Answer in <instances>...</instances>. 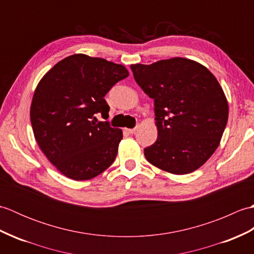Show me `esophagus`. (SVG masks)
Masks as SVG:
<instances>
[{
	"mask_svg": "<svg viewBox=\"0 0 254 254\" xmlns=\"http://www.w3.org/2000/svg\"><path fill=\"white\" fill-rule=\"evenodd\" d=\"M124 131H126L128 134H133V133H135L136 127H134V128H126V130H124Z\"/></svg>",
	"mask_w": 254,
	"mask_h": 254,
	"instance_id": "obj_1",
	"label": "esophagus"
}]
</instances>
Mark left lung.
Masks as SVG:
<instances>
[{
  "instance_id": "obj_1",
  "label": "left lung",
  "mask_w": 254,
  "mask_h": 254,
  "mask_svg": "<svg viewBox=\"0 0 254 254\" xmlns=\"http://www.w3.org/2000/svg\"><path fill=\"white\" fill-rule=\"evenodd\" d=\"M133 76L154 99L157 141L144 149L150 164L174 175L203 166L217 149L228 101L207 67L187 58L132 64Z\"/></svg>"
}]
</instances>
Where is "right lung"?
<instances>
[{
    "mask_svg": "<svg viewBox=\"0 0 254 254\" xmlns=\"http://www.w3.org/2000/svg\"><path fill=\"white\" fill-rule=\"evenodd\" d=\"M127 76L122 64L76 53L58 62L38 83L30 107L32 131L62 175L89 180L115 161L122 130L98 122L95 115L108 117L104 97Z\"/></svg>",
    "mask_w": 254,
    "mask_h": 254,
    "instance_id": "1",
    "label": "right lung"
}]
</instances>
